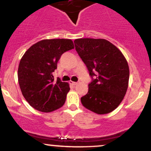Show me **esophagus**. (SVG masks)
I'll return each mask as SVG.
<instances>
[{
    "instance_id": "1",
    "label": "esophagus",
    "mask_w": 151,
    "mask_h": 151,
    "mask_svg": "<svg viewBox=\"0 0 151 151\" xmlns=\"http://www.w3.org/2000/svg\"><path fill=\"white\" fill-rule=\"evenodd\" d=\"M69 83L72 84V85H77V82H72V81H70V82H69Z\"/></svg>"
}]
</instances>
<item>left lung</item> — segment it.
I'll return each mask as SVG.
<instances>
[{"instance_id": "8db88e82", "label": "left lung", "mask_w": 151, "mask_h": 151, "mask_svg": "<svg viewBox=\"0 0 151 151\" xmlns=\"http://www.w3.org/2000/svg\"><path fill=\"white\" fill-rule=\"evenodd\" d=\"M74 42L92 77L88 92L81 97L82 105L99 115L110 113L121 103L128 87L130 71L126 59L105 39L87 38Z\"/></svg>"}]
</instances>
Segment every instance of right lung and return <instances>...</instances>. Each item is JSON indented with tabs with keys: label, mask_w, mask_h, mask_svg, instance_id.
I'll use <instances>...</instances> for the list:
<instances>
[{
	"label": "right lung",
	"mask_w": 151,
	"mask_h": 151,
	"mask_svg": "<svg viewBox=\"0 0 151 151\" xmlns=\"http://www.w3.org/2000/svg\"><path fill=\"white\" fill-rule=\"evenodd\" d=\"M71 39H44L36 43L25 52L18 69V79L26 100L36 110L50 112L62 107L69 85L52 73L66 51L74 49Z\"/></svg>",
	"instance_id": "right-lung-1"
}]
</instances>
